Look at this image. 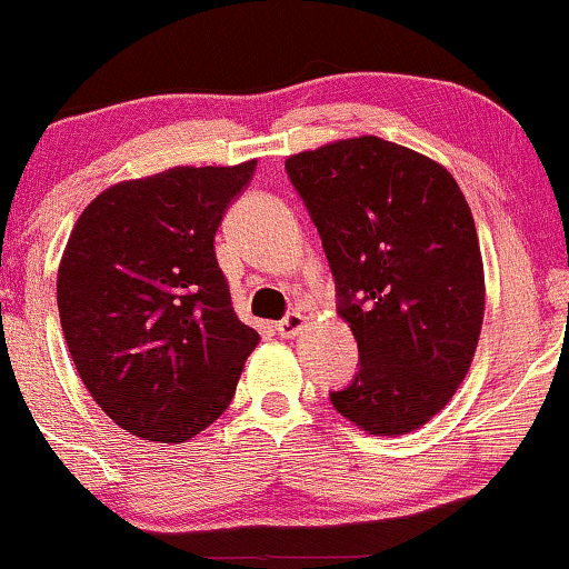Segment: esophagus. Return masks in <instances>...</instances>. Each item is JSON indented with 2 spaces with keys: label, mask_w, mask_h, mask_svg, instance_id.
I'll return each mask as SVG.
<instances>
[{
  "label": "esophagus",
  "mask_w": 569,
  "mask_h": 569,
  "mask_svg": "<svg viewBox=\"0 0 569 569\" xmlns=\"http://www.w3.org/2000/svg\"><path fill=\"white\" fill-rule=\"evenodd\" d=\"M306 323H308V319H306V316H302V313H290L284 321L277 323V331H279V335H282L284 339H295V337L300 335L302 329H306Z\"/></svg>",
  "instance_id": "esophagus-1"
}]
</instances>
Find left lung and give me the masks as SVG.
I'll return each mask as SVG.
<instances>
[{
	"instance_id": "left-lung-1",
	"label": "left lung",
	"mask_w": 569,
	"mask_h": 569,
	"mask_svg": "<svg viewBox=\"0 0 569 569\" xmlns=\"http://www.w3.org/2000/svg\"><path fill=\"white\" fill-rule=\"evenodd\" d=\"M327 250L360 371L331 405L360 431L402 437L452 400L486 311L470 206L447 167L376 136L284 161Z\"/></svg>"
}]
</instances>
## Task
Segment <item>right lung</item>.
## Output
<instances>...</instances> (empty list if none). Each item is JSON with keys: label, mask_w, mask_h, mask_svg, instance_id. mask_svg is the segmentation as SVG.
<instances>
[{"label": "right lung", "mask_w": 569, "mask_h": 569, "mask_svg": "<svg viewBox=\"0 0 569 569\" xmlns=\"http://www.w3.org/2000/svg\"><path fill=\"white\" fill-rule=\"evenodd\" d=\"M256 159L114 182L80 213L57 271L68 350L132 437L182 445L230 408L258 331L234 316L213 234Z\"/></svg>", "instance_id": "right-lung-1"}]
</instances>
